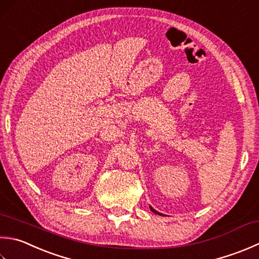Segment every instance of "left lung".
<instances>
[{
    "instance_id": "1",
    "label": "left lung",
    "mask_w": 259,
    "mask_h": 259,
    "mask_svg": "<svg viewBox=\"0 0 259 259\" xmlns=\"http://www.w3.org/2000/svg\"><path fill=\"white\" fill-rule=\"evenodd\" d=\"M150 210H151V211H153V212H154V213H156V214H159V215H163V214H161V213H159V212H157V211H156V210H155V209H153V207H151V206H150Z\"/></svg>"
}]
</instances>
